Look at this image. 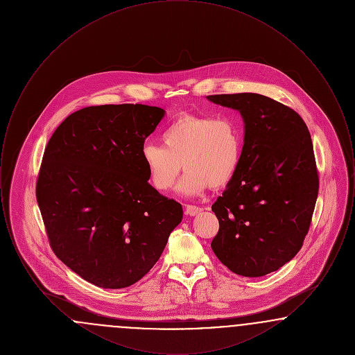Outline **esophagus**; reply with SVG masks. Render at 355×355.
I'll list each match as a JSON object with an SVG mask.
<instances>
[{
	"label": "esophagus",
	"instance_id": "esophagus-1",
	"mask_svg": "<svg viewBox=\"0 0 355 355\" xmlns=\"http://www.w3.org/2000/svg\"><path fill=\"white\" fill-rule=\"evenodd\" d=\"M201 211H202V209L198 207V206H194V205H187L186 206V214L190 216V217H194V216L200 214Z\"/></svg>",
	"mask_w": 355,
	"mask_h": 355
}]
</instances>
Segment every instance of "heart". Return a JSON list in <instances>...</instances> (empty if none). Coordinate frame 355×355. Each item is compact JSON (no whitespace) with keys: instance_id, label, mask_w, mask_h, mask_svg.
<instances>
[{"instance_id":"heart-1","label":"heart","mask_w":355,"mask_h":355,"mask_svg":"<svg viewBox=\"0 0 355 355\" xmlns=\"http://www.w3.org/2000/svg\"><path fill=\"white\" fill-rule=\"evenodd\" d=\"M159 145L146 144L141 158L153 187L168 191L186 170L178 191L201 196L209 186L223 187L236 175L242 154V135L230 119L185 114L162 132Z\"/></svg>"}]
</instances>
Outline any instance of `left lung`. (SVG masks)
Returning <instances> with one entry per match:
<instances>
[{
  "label": "left lung",
  "mask_w": 355,
  "mask_h": 355,
  "mask_svg": "<svg viewBox=\"0 0 355 355\" xmlns=\"http://www.w3.org/2000/svg\"><path fill=\"white\" fill-rule=\"evenodd\" d=\"M245 123L236 175L211 206L220 220L211 249L242 277L281 269L301 250L318 197L309 129L293 109L257 93L207 96Z\"/></svg>",
  "instance_id": "8db88e82"
}]
</instances>
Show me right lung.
Returning a JSON list of instances; mask_svg holds the SVG:
<instances>
[{
    "label": "right lung",
    "instance_id": "1",
    "mask_svg": "<svg viewBox=\"0 0 355 355\" xmlns=\"http://www.w3.org/2000/svg\"><path fill=\"white\" fill-rule=\"evenodd\" d=\"M164 117V109L141 103L89 106L48 142L35 193L51 249L96 286L139 281L182 220L181 203L148 182L141 158Z\"/></svg>",
    "mask_w": 355,
    "mask_h": 355
}]
</instances>
